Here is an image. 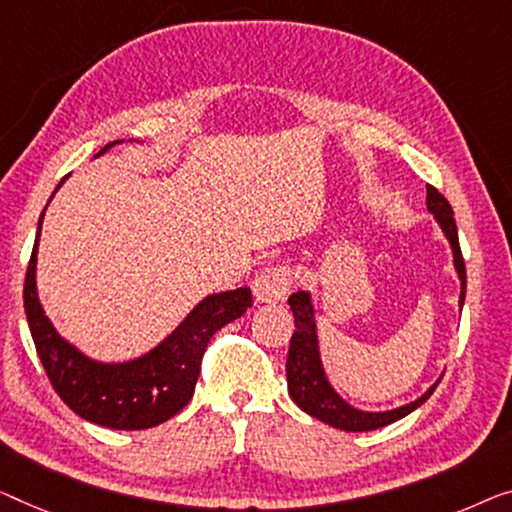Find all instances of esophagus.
I'll use <instances>...</instances> for the list:
<instances>
[{
    "label": "esophagus",
    "mask_w": 512,
    "mask_h": 512,
    "mask_svg": "<svg viewBox=\"0 0 512 512\" xmlns=\"http://www.w3.org/2000/svg\"><path fill=\"white\" fill-rule=\"evenodd\" d=\"M292 287V271L289 266L271 264L257 273L253 280V296L257 303H276L282 301Z\"/></svg>",
    "instance_id": "1"
}]
</instances>
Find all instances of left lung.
<instances>
[{"instance_id": "obj_1", "label": "left lung", "mask_w": 512, "mask_h": 512, "mask_svg": "<svg viewBox=\"0 0 512 512\" xmlns=\"http://www.w3.org/2000/svg\"><path fill=\"white\" fill-rule=\"evenodd\" d=\"M427 211L432 213L437 220L441 232L446 234L448 243L453 250V264L460 278L462 292H460V308L464 305V294H467V269H464V259L460 250V239H457V225L453 218V209L444 195L439 193L434 186H427ZM289 308L294 312V326L296 331L292 333V342H289V354H287V391L292 395V400L299 407L310 414L317 421L329 423L331 427L345 432H370L377 427L391 425L400 421L411 411L421 407V404L430 398L434 388L439 386L437 379L427 388L421 398L404 404V407L391 409V411H361L352 407L335 393L331 381L326 379L322 356H319V340H317V322H315V308H312L310 292H296L289 296Z\"/></svg>"}]
</instances>
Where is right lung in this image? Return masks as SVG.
<instances>
[{
  "mask_svg": "<svg viewBox=\"0 0 512 512\" xmlns=\"http://www.w3.org/2000/svg\"><path fill=\"white\" fill-rule=\"evenodd\" d=\"M119 142L105 144L96 156ZM66 179H61L59 186ZM43 216L45 209L38 218L25 276V315L52 388L80 418L112 430H147L170 421L193 398L202 356L213 333L239 319L253 305L250 289L239 287L202 299L177 329L140 358L126 363L94 361L61 338L38 301L36 255Z\"/></svg>",
  "mask_w": 512,
  "mask_h": 512,
  "instance_id": "1",
  "label": "right lung"
}]
</instances>
